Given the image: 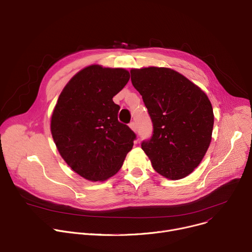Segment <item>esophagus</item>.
Segmentation results:
<instances>
[{
	"label": "esophagus",
	"instance_id": "obj_1",
	"mask_svg": "<svg viewBox=\"0 0 252 252\" xmlns=\"http://www.w3.org/2000/svg\"><path fill=\"white\" fill-rule=\"evenodd\" d=\"M129 126H130V128L134 131V132H136L137 131V125H136V122H131L130 124H129Z\"/></svg>",
	"mask_w": 252,
	"mask_h": 252
}]
</instances>
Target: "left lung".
Here are the masks:
<instances>
[{
    "mask_svg": "<svg viewBox=\"0 0 252 252\" xmlns=\"http://www.w3.org/2000/svg\"><path fill=\"white\" fill-rule=\"evenodd\" d=\"M130 74L154 128L141 149L158 174L172 180L184 178L200 164L212 140L214 112L209 97L169 68L132 69Z\"/></svg>",
    "mask_w": 252,
    "mask_h": 252,
    "instance_id": "obj_1",
    "label": "left lung"
}]
</instances>
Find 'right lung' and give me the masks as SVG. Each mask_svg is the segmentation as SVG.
<instances>
[{
	"instance_id": "right-lung-1",
	"label": "right lung",
	"mask_w": 252,
	"mask_h": 252,
	"mask_svg": "<svg viewBox=\"0 0 252 252\" xmlns=\"http://www.w3.org/2000/svg\"><path fill=\"white\" fill-rule=\"evenodd\" d=\"M129 78L125 69L88 66L72 77L58 98L51 121L54 141L68 166L87 180L115 175L136 139L118 120L120 106L113 101Z\"/></svg>"
}]
</instances>
